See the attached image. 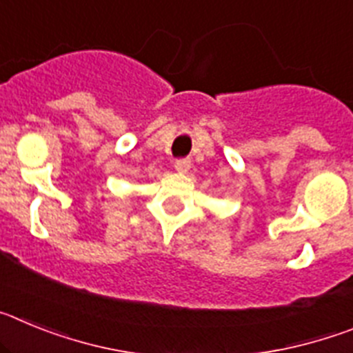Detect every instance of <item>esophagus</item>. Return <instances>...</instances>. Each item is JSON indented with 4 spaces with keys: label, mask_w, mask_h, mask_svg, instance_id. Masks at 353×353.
I'll return each mask as SVG.
<instances>
[{
    "label": "esophagus",
    "mask_w": 353,
    "mask_h": 353,
    "mask_svg": "<svg viewBox=\"0 0 353 353\" xmlns=\"http://www.w3.org/2000/svg\"><path fill=\"white\" fill-rule=\"evenodd\" d=\"M189 168H191V161H189V159H176V161H174V170L176 171L185 173V171H189Z\"/></svg>",
    "instance_id": "34e87169"
}]
</instances>
